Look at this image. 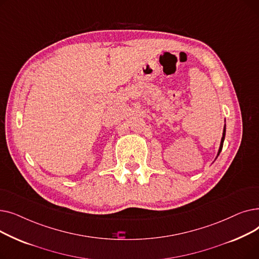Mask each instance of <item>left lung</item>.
Segmentation results:
<instances>
[{
  "label": "left lung",
  "mask_w": 259,
  "mask_h": 259,
  "mask_svg": "<svg viewBox=\"0 0 259 259\" xmlns=\"http://www.w3.org/2000/svg\"><path fill=\"white\" fill-rule=\"evenodd\" d=\"M225 135H226V126H225V128H224V133H223V138H222V143H221V147H220V151H219V154H217V155H220V153H221V151H222V149H223V145H224V141H225Z\"/></svg>",
  "instance_id": "left-lung-1"
}]
</instances>
